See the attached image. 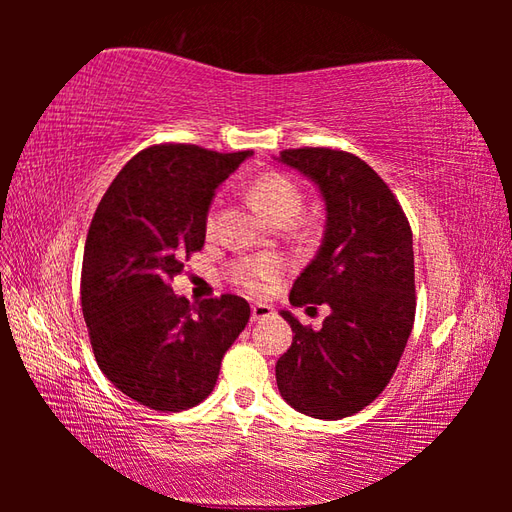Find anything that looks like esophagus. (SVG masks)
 I'll return each instance as SVG.
<instances>
[{"label": "esophagus", "mask_w": 512, "mask_h": 512, "mask_svg": "<svg viewBox=\"0 0 512 512\" xmlns=\"http://www.w3.org/2000/svg\"><path fill=\"white\" fill-rule=\"evenodd\" d=\"M273 314V306H268V303H255V306L250 308V321H264L268 317H273Z\"/></svg>", "instance_id": "1"}]
</instances>
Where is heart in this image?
I'll use <instances>...</instances> for the list:
<instances>
[{"instance_id": "obj_1", "label": "heart", "mask_w": 512, "mask_h": 512, "mask_svg": "<svg viewBox=\"0 0 512 512\" xmlns=\"http://www.w3.org/2000/svg\"><path fill=\"white\" fill-rule=\"evenodd\" d=\"M250 198L268 222H281L290 220L295 222L301 206L303 195L297 187V182L288 178L286 173H264L253 182L250 189ZM279 273V264L270 257H257V259H244L233 268L235 284L250 292H264L270 281Z\"/></svg>"}]
</instances>
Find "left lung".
<instances>
[{
    "instance_id": "obj_1",
    "label": "left lung",
    "mask_w": 512,
    "mask_h": 512,
    "mask_svg": "<svg viewBox=\"0 0 512 512\" xmlns=\"http://www.w3.org/2000/svg\"><path fill=\"white\" fill-rule=\"evenodd\" d=\"M275 160L303 173L325 206L321 246L290 303L330 308L321 330L281 310L295 336L275 365L277 387L299 413L341 420L387 387L405 352L416 317L411 228L394 193L358 156L303 147Z\"/></svg>"
}]
</instances>
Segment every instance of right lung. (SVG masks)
<instances>
[{
    "label": "right lung",
    "mask_w": 512,
    "mask_h": 512,
    "mask_svg": "<svg viewBox=\"0 0 512 512\" xmlns=\"http://www.w3.org/2000/svg\"><path fill=\"white\" fill-rule=\"evenodd\" d=\"M253 151L154 145L136 154L96 209L83 250L81 306L101 372L156 411L195 407L246 328L237 295L189 303L171 290L204 246L215 189Z\"/></svg>",
    "instance_id": "1"
}]
</instances>
